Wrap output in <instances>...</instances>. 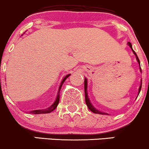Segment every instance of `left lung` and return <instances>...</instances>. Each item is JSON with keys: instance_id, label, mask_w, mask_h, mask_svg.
I'll return each mask as SVG.
<instances>
[{"instance_id": "1", "label": "left lung", "mask_w": 149, "mask_h": 149, "mask_svg": "<svg viewBox=\"0 0 149 149\" xmlns=\"http://www.w3.org/2000/svg\"><path fill=\"white\" fill-rule=\"evenodd\" d=\"M127 45H128V46H130V48L132 49V52H133L134 54L135 55V56H136V58H137L138 63H139V65H140V62H139V58H138L137 54H136L135 52H134V50L132 49V45H131V43L129 42H127ZM140 71H141V69H140ZM141 88V83L140 86H139V92H138V95H139V93H140ZM84 92H85V101H86V105L88 106V109H90L91 111H92V112H93L95 113H100V114H108V113H104V112H102V111H99V110L96 109L93 106V104H91V102H90V100H89V97L88 96V93H87V79L86 78H85V79H84Z\"/></svg>"}]
</instances>
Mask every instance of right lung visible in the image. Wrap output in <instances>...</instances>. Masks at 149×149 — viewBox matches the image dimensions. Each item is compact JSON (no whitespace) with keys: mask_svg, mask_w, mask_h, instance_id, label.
Segmentation results:
<instances>
[{"mask_svg":"<svg viewBox=\"0 0 149 149\" xmlns=\"http://www.w3.org/2000/svg\"><path fill=\"white\" fill-rule=\"evenodd\" d=\"M70 74H68L66 75V76L63 79L62 81H61V83L60 86H59L57 96H56V100L54 101V102L52 104V105L49 107L47 108V109H45L33 110V111H30L29 113H33V114H40V113H50V112H52V111H53L57 107L58 104V102H59V100H60V91H61V87H62L64 81H65L66 79H67V78L70 76Z\"/></svg>","mask_w":149,"mask_h":149,"instance_id":"right-lung-1","label":"right lung"}]
</instances>
